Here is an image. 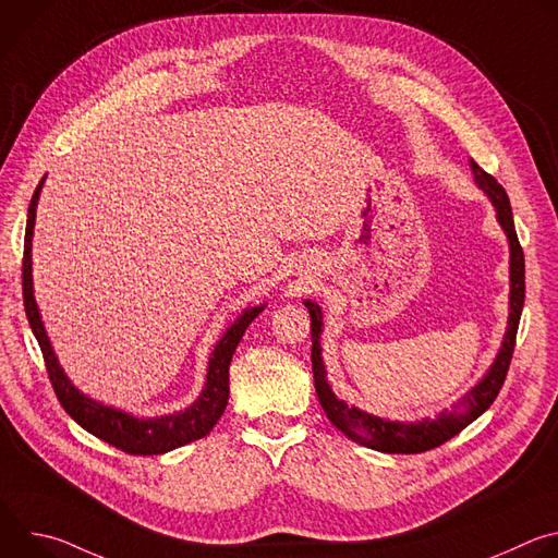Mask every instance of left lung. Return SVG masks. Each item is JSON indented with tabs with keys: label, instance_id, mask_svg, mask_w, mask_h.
<instances>
[{
	"label": "left lung",
	"instance_id": "1",
	"mask_svg": "<svg viewBox=\"0 0 558 558\" xmlns=\"http://www.w3.org/2000/svg\"><path fill=\"white\" fill-rule=\"evenodd\" d=\"M472 172L474 181L480 183V187L490 196L493 205L497 207V218L501 227L508 233L510 241V323L508 331L504 338V347L490 368V373L480 381V386L472 388L459 407L452 411L441 413L437 420H424L417 424H400V422H388L381 417H373L368 413H362L353 407H347L342 400L333 395L329 381H327V371L320 357V327H323V313L320 306L315 302L306 300L304 306L308 308L311 315V364H313V379H315V392L317 400H320L327 417L353 441L379 450V452H397V454H415V452H426L433 450L454 435H459L468 424H472L482 413L490 409V404L497 400V395L506 381L514 344H517V329L521 320V311H523V300H525V258L523 250L517 238L514 229V218H512V207L510 198L504 190V185L488 172H484L480 166L472 161Z\"/></svg>",
	"mask_w": 558,
	"mask_h": 558
}]
</instances>
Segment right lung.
<instances>
[{"label": "right lung", "mask_w": 558, "mask_h": 558, "mask_svg": "<svg viewBox=\"0 0 558 558\" xmlns=\"http://www.w3.org/2000/svg\"><path fill=\"white\" fill-rule=\"evenodd\" d=\"M44 183V181H41ZM41 183L35 190L31 205H28V220H26V238H24V260H22V291H24V308L31 323V329L39 342L48 379L54 388V395L63 411L78 424L93 433L95 437L108 441L110 446L128 452V454H161L168 450H174L179 446H185L190 441H196L205 437L220 415L225 413L227 400H229V362L231 355L241 342L243 333L247 331L250 323L263 311V306H256L252 311H245L238 320L227 329L222 340L216 344L209 368H207V381L205 390L201 392L198 400L183 413H174L170 417L158 420H134L121 411L101 407L93 402L90 397L78 392L70 379L63 375L50 342L46 338L44 325L39 320V311L33 298V278H31V238H33V225H35V207L41 192Z\"/></svg>", "instance_id": "right-lung-1"}]
</instances>
